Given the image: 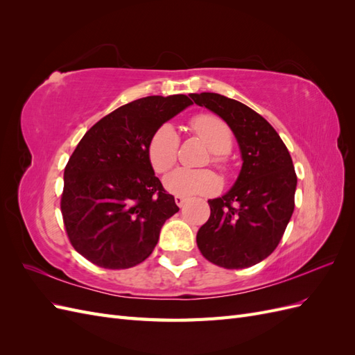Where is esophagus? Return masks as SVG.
I'll return each instance as SVG.
<instances>
[{"instance_id": "esophagus-1", "label": "esophagus", "mask_w": 355, "mask_h": 355, "mask_svg": "<svg viewBox=\"0 0 355 355\" xmlns=\"http://www.w3.org/2000/svg\"><path fill=\"white\" fill-rule=\"evenodd\" d=\"M175 201H176V204H178L179 207H182V206H184V204L187 202V198H185V197H178V196H176V197H175Z\"/></svg>"}]
</instances>
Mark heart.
Masks as SVG:
<instances>
[{
  "instance_id": "obj_1",
  "label": "heart",
  "mask_w": 355,
  "mask_h": 355,
  "mask_svg": "<svg viewBox=\"0 0 355 355\" xmlns=\"http://www.w3.org/2000/svg\"><path fill=\"white\" fill-rule=\"evenodd\" d=\"M191 127L213 153L211 163L220 166L223 154H228L232 148V135L227 123L216 115L201 114L192 118ZM178 148L179 136L171 124L159 125L149 137L146 154L157 173H166L175 166ZM164 187L170 194L178 197L202 196L216 191L219 179L209 168L179 167L164 178Z\"/></svg>"
}]
</instances>
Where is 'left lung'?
Here are the masks:
<instances>
[{"label":"left lung","instance_id":"1","mask_svg":"<svg viewBox=\"0 0 355 355\" xmlns=\"http://www.w3.org/2000/svg\"><path fill=\"white\" fill-rule=\"evenodd\" d=\"M189 96L230 125L243 159L232 188L209 200L210 218L197 232V245L227 270L253 266L275 250L292 218L297 184L292 157L274 127L247 105L218 93Z\"/></svg>","mask_w":355,"mask_h":355}]
</instances>
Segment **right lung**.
<instances>
[{"label":"right lung","instance_id":"right-lung-1","mask_svg":"<svg viewBox=\"0 0 355 355\" xmlns=\"http://www.w3.org/2000/svg\"><path fill=\"white\" fill-rule=\"evenodd\" d=\"M192 101L148 96L112 111L83 136L63 173L60 210L73 249L108 270L144 262L179 207L149 163V137Z\"/></svg>","mask_w":355,"mask_h":355}]
</instances>
